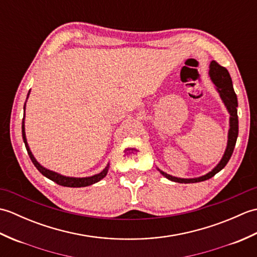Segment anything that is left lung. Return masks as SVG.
<instances>
[{
	"label": "left lung",
	"instance_id": "obj_1",
	"mask_svg": "<svg viewBox=\"0 0 257 257\" xmlns=\"http://www.w3.org/2000/svg\"><path fill=\"white\" fill-rule=\"evenodd\" d=\"M210 77L213 83L215 84L217 91L220 92V96L222 98L223 102L226 106L228 112H230V130H228V141H227V147L224 152V156H223L222 160L220 161L219 165H217L211 172L203 177L195 178V179H180L172 177L170 174H168L163 171H160L162 176H165L167 179L171 180L174 182L179 183H195V182H201L205 181V180L212 178L213 176L221 171L223 168L226 166V163L230 160V158L234 151V147L236 144V139L238 136V117H237V97L235 91L233 88L232 79L231 76L228 74L227 69L225 67L221 66L219 63L215 61H212L210 65Z\"/></svg>",
	"mask_w": 257,
	"mask_h": 257
}]
</instances>
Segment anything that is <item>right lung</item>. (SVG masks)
Here are the masks:
<instances>
[{"mask_svg": "<svg viewBox=\"0 0 257 257\" xmlns=\"http://www.w3.org/2000/svg\"><path fill=\"white\" fill-rule=\"evenodd\" d=\"M29 96V95H27ZM24 109H25V105H24ZM22 136H23V140H24V144L26 147V150H27V154H29L31 160L33 162V165L36 167V169L38 171H40L43 176H45L46 178H48L52 181H54L55 183L59 184V185H63V187H69V188H80V187H87V185H90V184H94L98 181H100L102 178L106 177V174L108 172V166L103 169V170L96 174V176H92V177H88V178H70V177H64L61 176V174H58L56 172H53L51 170H47L44 167H42L40 163L36 161V159L34 157H33L32 152L29 148V145H27V141H26V137H25V128H24V118H23V121H22Z\"/></svg>", "mask_w": 257, "mask_h": 257, "instance_id": "1", "label": "right lung"}]
</instances>
